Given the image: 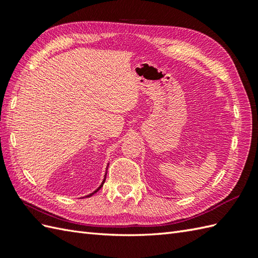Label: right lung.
Returning a JSON list of instances; mask_svg holds the SVG:
<instances>
[{
	"mask_svg": "<svg viewBox=\"0 0 258 258\" xmlns=\"http://www.w3.org/2000/svg\"><path fill=\"white\" fill-rule=\"evenodd\" d=\"M106 174H107V172H105V175H104V179H103V182H102V184L100 185V187H98V188H96L94 191H93V193H91V194H89V195H86L85 197H90V196H92L93 194H95L96 193V191H98V190H100L101 189V187H102V186H103V184H104V182H105V178H106Z\"/></svg>",
	"mask_w": 258,
	"mask_h": 258,
	"instance_id": "1",
	"label": "right lung"
}]
</instances>
